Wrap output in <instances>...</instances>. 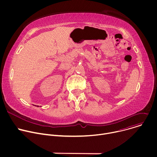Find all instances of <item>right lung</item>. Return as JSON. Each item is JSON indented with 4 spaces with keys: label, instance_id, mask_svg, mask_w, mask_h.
I'll list each match as a JSON object with an SVG mask.
<instances>
[{
    "label": "right lung",
    "instance_id": "1",
    "mask_svg": "<svg viewBox=\"0 0 157 157\" xmlns=\"http://www.w3.org/2000/svg\"><path fill=\"white\" fill-rule=\"evenodd\" d=\"M35 106H36V107H39V106H38V105H35Z\"/></svg>",
    "mask_w": 157,
    "mask_h": 157
}]
</instances>
